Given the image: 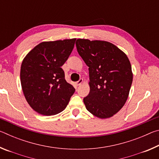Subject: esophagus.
I'll return each instance as SVG.
<instances>
[{
    "label": "esophagus",
    "mask_w": 159,
    "mask_h": 159,
    "mask_svg": "<svg viewBox=\"0 0 159 159\" xmlns=\"http://www.w3.org/2000/svg\"><path fill=\"white\" fill-rule=\"evenodd\" d=\"M83 80L82 79H80L79 81H77L76 83V85H77V86H79V85H81L82 83H83Z\"/></svg>",
    "instance_id": "34e87169"
}]
</instances>
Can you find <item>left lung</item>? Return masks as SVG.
I'll return each instance as SVG.
<instances>
[{"label": "left lung", "instance_id": "left-lung-1", "mask_svg": "<svg viewBox=\"0 0 159 159\" xmlns=\"http://www.w3.org/2000/svg\"><path fill=\"white\" fill-rule=\"evenodd\" d=\"M77 51L89 68L90 93L86 109L99 118L112 117L124 106L133 82L127 55L111 43L79 39Z\"/></svg>", "mask_w": 159, "mask_h": 159}]
</instances>
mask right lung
Wrapping results in <instances>:
<instances>
[{
    "mask_svg": "<svg viewBox=\"0 0 159 159\" xmlns=\"http://www.w3.org/2000/svg\"><path fill=\"white\" fill-rule=\"evenodd\" d=\"M76 40L42 42L24 58L20 69L21 88L29 106L40 114L61 112L75 92L65 80L61 66L71 53Z\"/></svg>",
    "mask_w": 159,
    "mask_h": 159,
    "instance_id": "add662e5",
    "label": "right lung"
}]
</instances>
